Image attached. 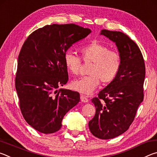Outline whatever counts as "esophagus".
Here are the masks:
<instances>
[{
	"label": "esophagus",
	"instance_id": "obj_1",
	"mask_svg": "<svg viewBox=\"0 0 157 157\" xmlns=\"http://www.w3.org/2000/svg\"><path fill=\"white\" fill-rule=\"evenodd\" d=\"M80 99H81L82 102H89V99H88V98H86V96H85V95H81Z\"/></svg>",
	"mask_w": 157,
	"mask_h": 157
}]
</instances>
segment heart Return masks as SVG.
Here are the masks:
<instances>
[{
  "label": "heart",
  "instance_id": "b5f03b06",
  "mask_svg": "<svg viewBox=\"0 0 157 157\" xmlns=\"http://www.w3.org/2000/svg\"><path fill=\"white\" fill-rule=\"evenodd\" d=\"M82 60L91 62L89 75L84 76L71 83L73 89L83 94L89 95L102 84H109L118 75L121 66V58L118 52L98 42H92L79 49ZM64 64L68 72L78 75L81 66L80 57L71 51L66 52L63 57Z\"/></svg>",
  "mask_w": 157,
  "mask_h": 157
}]
</instances>
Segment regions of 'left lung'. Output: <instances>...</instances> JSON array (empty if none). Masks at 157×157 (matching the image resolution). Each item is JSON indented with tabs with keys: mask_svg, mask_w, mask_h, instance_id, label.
<instances>
[{
	"mask_svg": "<svg viewBox=\"0 0 157 157\" xmlns=\"http://www.w3.org/2000/svg\"><path fill=\"white\" fill-rule=\"evenodd\" d=\"M100 34L116 43L121 66L115 79L92 98L96 111L89 127L94 136L109 139L123 134L134 120L144 98L145 66L139 46L125 34L102 30Z\"/></svg>",
	"mask_w": 157,
	"mask_h": 157,
	"instance_id": "obj_1",
	"label": "left lung"
}]
</instances>
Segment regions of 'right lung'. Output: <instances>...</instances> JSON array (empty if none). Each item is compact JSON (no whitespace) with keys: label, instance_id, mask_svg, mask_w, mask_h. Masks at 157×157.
Listing matches in <instances>:
<instances>
[{"label":"right lung","instance_id":"right-lung-1","mask_svg":"<svg viewBox=\"0 0 157 157\" xmlns=\"http://www.w3.org/2000/svg\"><path fill=\"white\" fill-rule=\"evenodd\" d=\"M91 32L74 23L47 25L30 34L21 48L15 86L23 118L38 132L59 130L63 116L79 102L78 92L57 89L68 79L66 50Z\"/></svg>","mask_w":157,"mask_h":157}]
</instances>
